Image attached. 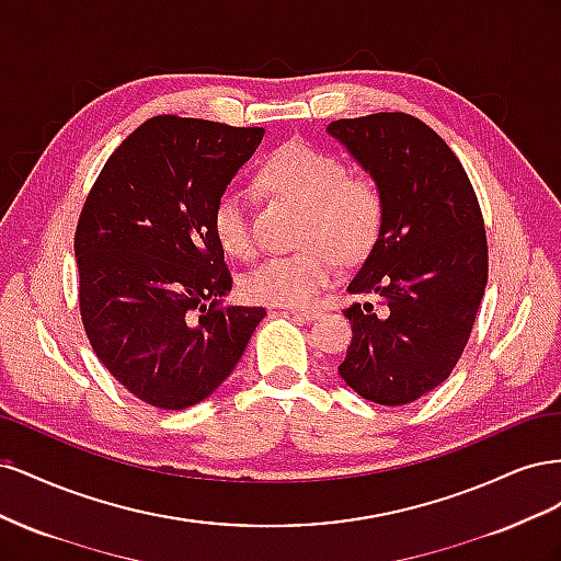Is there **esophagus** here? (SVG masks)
I'll list each match as a JSON object with an SVG mask.
<instances>
[{
    "label": "esophagus",
    "instance_id": "esophagus-1",
    "mask_svg": "<svg viewBox=\"0 0 561 561\" xmlns=\"http://www.w3.org/2000/svg\"><path fill=\"white\" fill-rule=\"evenodd\" d=\"M290 313H293L295 318H301V320H316V318L322 316L320 309H299V307H293Z\"/></svg>",
    "mask_w": 561,
    "mask_h": 561
}]
</instances>
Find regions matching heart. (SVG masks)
<instances>
[{
  "label": "heart",
  "instance_id": "obj_1",
  "mask_svg": "<svg viewBox=\"0 0 561 561\" xmlns=\"http://www.w3.org/2000/svg\"><path fill=\"white\" fill-rule=\"evenodd\" d=\"M257 182L271 194L304 206L299 252L271 257L243 280L250 299L280 307H307L332 283L339 257L360 262L377 245L386 196L377 178L351 175L346 163L330 151L304 140L276 147L262 161ZM210 227L215 241L239 260L252 257L254 241L241 192L225 190L213 203Z\"/></svg>",
  "mask_w": 561,
  "mask_h": 561
}]
</instances>
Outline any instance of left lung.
Instances as JSON below:
<instances>
[{"label":"left lung","instance_id":"1","mask_svg":"<svg viewBox=\"0 0 561 561\" xmlns=\"http://www.w3.org/2000/svg\"><path fill=\"white\" fill-rule=\"evenodd\" d=\"M386 196L377 245L348 283L375 304L344 311L353 339L339 375L369 402L407 404L443 383L468 344L489 274L478 196L449 145L404 112L328 126Z\"/></svg>","mask_w":561,"mask_h":561}]
</instances>
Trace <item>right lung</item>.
Wrapping results in <instances>:
<instances>
[{
	"instance_id": "obj_1",
	"label": "right lung",
	"mask_w": 561,
	"mask_h": 561,
	"mask_svg": "<svg viewBox=\"0 0 561 561\" xmlns=\"http://www.w3.org/2000/svg\"><path fill=\"white\" fill-rule=\"evenodd\" d=\"M264 128L154 116L114 149L75 233L79 311L110 375L159 410L206 400L241 360L262 307L231 290L210 213Z\"/></svg>"
}]
</instances>
